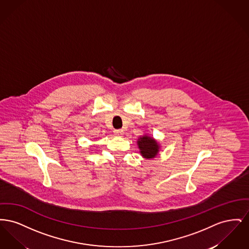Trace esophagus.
<instances>
[{
  "mask_svg": "<svg viewBox=\"0 0 249 249\" xmlns=\"http://www.w3.org/2000/svg\"><path fill=\"white\" fill-rule=\"evenodd\" d=\"M114 133L116 136H122L123 135V130H115Z\"/></svg>",
  "mask_w": 249,
  "mask_h": 249,
  "instance_id": "1",
  "label": "esophagus"
}]
</instances>
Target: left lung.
Listing matches in <instances>:
<instances>
[{
    "mask_svg": "<svg viewBox=\"0 0 249 249\" xmlns=\"http://www.w3.org/2000/svg\"><path fill=\"white\" fill-rule=\"evenodd\" d=\"M138 146L140 152L145 159H153L159 152V144L153 138L149 136H142L138 139Z\"/></svg>",
    "mask_w": 249,
    "mask_h": 249,
    "instance_id": "1",
    "label": "left lung"
}]
</instances>
